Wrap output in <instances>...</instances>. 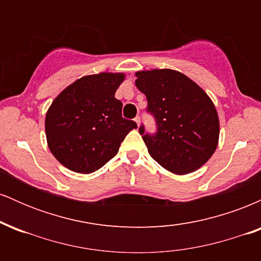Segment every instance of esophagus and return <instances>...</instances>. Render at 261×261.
Here are the masks:
<instances>
[{
	"mask_svg": "<svg viewBox=\"0 0 261 261\" xmlns=\"http://www.w3.org/2000/svg\"><path fill=\"white\" fill-rule=\"evenodd\" d=\"M134 120H135V122H136V124L140 126V124H141V118H140V116H136V118H135Z\"/></svg>",
	"mask_w": 261,
	"mask_h": 261,
	"instance_id": "obj_1",
	"label": "esophagus"
}]
</instances>
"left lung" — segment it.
Returning a JSON list of instances; mask_svg holds the SVG:
<instances>
[{
	"label": "left lung",
	"instance_id": "obj_1",
	"mask_svg": "<svg viewBox=\"0 0 261 261\" xmlns=\"http://www.w3.org/2000/svg\"><path fill=\"white\" fill-rule=\"evenodd\" d=\"M136 87L147 98V112L157 125L155 134L142 135L148 153L175 174L199 169L215 153L220 136L218 115L212 100L194 81L178 71L136 72Z\"/></svg>",
	"mask_w": 261,
	"mask_h": 261
}]
</instances>
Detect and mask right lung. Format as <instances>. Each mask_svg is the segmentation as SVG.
Instances as JSON below:
<instances>
[{
    "label": "right lung",
    "instance_id": "right-lung-1",
    "mask_svg": "<svg viewBox=\"0 0 261 261\" xmlns=\"http://www.w3.org/2000/svg\"><path fill=\"white\" fill-rule=\"evenodd\" d=\"M124 73L101 72L77 80L50 106L45 118L47 146L62 166L76 173L95 172L118 153L136 122L121 116L115 92Z\"/></svg>",
    "mask_w": 261,
    "mask_h": 261
}]
</instances>
